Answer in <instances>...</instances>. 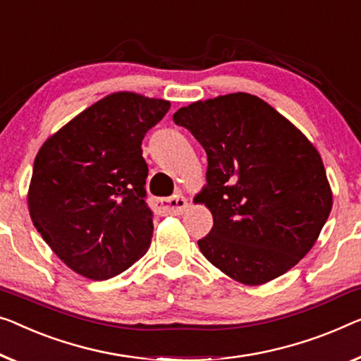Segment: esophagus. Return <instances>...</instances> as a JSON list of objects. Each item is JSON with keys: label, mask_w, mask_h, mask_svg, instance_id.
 <instances>
[{"label": "esophagus", "mask_w": 361, "mask_h": 361, "mask_svg": "<svg viewBox=\"0 0 361 361\" xmlns=\"http://www.w3.org/2000/svg\"><path fill=\"white\" fill-rule=\"evenodd\" d=\"M159 211L164 214H181L188 206L186 197L183 195H173L170 197H162L157 201Z\"/></svg>", "instance_id": "obj_1"}]
</instances>
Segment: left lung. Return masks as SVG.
<instances>
[{"label":"left lung","mask_w":361,"mask_h":361,"mask_svg":"<svg viewBox=\"0 0 361 361\" xmlns=\"http://www.w3.org/2000/svg\"><path fill=\"white\" fill-rule=\"evenodd\" d=\"M186 128L207 154V185L196 201L214 227L197 241L228 277L261 285L313 248L332 207L318 150L259 97L228 94L183 106Z\"/></svg>","instance_id":"obj_1"}]
</instances>
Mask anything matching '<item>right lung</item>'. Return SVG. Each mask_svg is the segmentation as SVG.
I'll use <instances>...</instances> for the list:
<instances>
[{"label": "right lung", "instance_id": "right-lung-1", "mask_svg": "<svg viewBox=\"0 0 361 361\" xmlns=\"http://www.w3.org/2000/svg\"><path fill=\"white\" fill-rule=\"evenodd\" d=\"M170 102L133 92L97 102L48 139L29 188L32 222L80 276L106 281L146 255L154 214L142 139Z\"/></svg>", "mask_w": 361, "mask_h": 361}]
</instances>
